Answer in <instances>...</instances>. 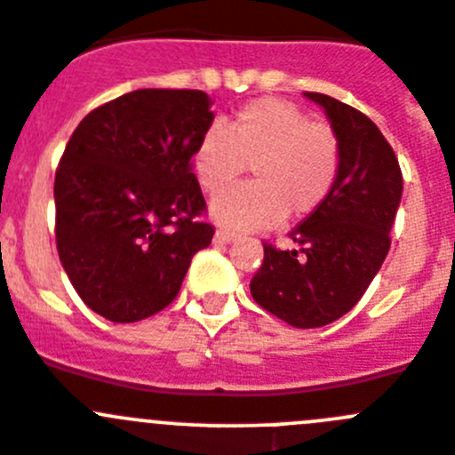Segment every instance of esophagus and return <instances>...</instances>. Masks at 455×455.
<instances>
[{
	"label": "esophagus",
	"mask_w": 455,
	"mask_h": 455,
	"mask_svg": "<svg viewBox=\"0 0 455 455\" xmlns=\"http://www.w3.org/2000/svg\"><path fill=\"white\" fill-rule=\"evenodd\" d=\"M235 236H236L235 232H230V230H219L214 235V241H216V243H230V241L235 239Z\"/></svg>",
	"instance_id": "obj_1"
}]
</instances>
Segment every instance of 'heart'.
<instances>
[{"instance_id":"obj_1","label":"heart","mask_w":455,"mask_h":455,"mask_svg":"<svg viewBox=\"0 0 455 455\" xmlns=\"http://www.w3.org/2000/svg\"><path fill=\"white\" fill-rule=\"evenodd\" d=\"M194 173L207 194L235 185L245 171L255 182L219 196L212 216L230 228H261L282 216L304 219L324 205L343 169V146L331 126L284 99L250 101L228 131L210 126L194 148Z\"/></svg>"}]
</instances>
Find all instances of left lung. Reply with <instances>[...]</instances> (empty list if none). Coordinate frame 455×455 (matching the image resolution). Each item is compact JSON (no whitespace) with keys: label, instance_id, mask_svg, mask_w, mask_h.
Here are the masks:
<instances>
[{"label":"left lung","instance_id":"8db88e82","mask_svg":"<svg viewBox=\"0 0 455 455\" xmlns=\"http://www.w3.org/2000/svg\"><path fill=\"white\" fill-rule=\"evenodd\" d=\"M304 97L327 112L343 146V169L324 205L289 235L293 250L264 243L250 293L291 327L314 329L347 314L381 268L403 178L393 146L370 116L320 92Z\"/></svg>","mask_w":455,"mask_h":455}]
</instances>
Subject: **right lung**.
<instances>
[{"mask_svg": "<svg viewBox=\"0 0 455 455\" xmlns=\"http://www.w3.org/2000/svg\"><path fill=\"white\" fill-rule=\"evenodd\" d=\"M210 106L200 90H135L94 108L67 141L53 182L58 257L83 302L112 323L169 307L212 243L191 164Z\"/></svg>", "mask_w": 455, "mask_h": 455, "instance_id": "add662e5", "label": "right lung"}]
</instances>
